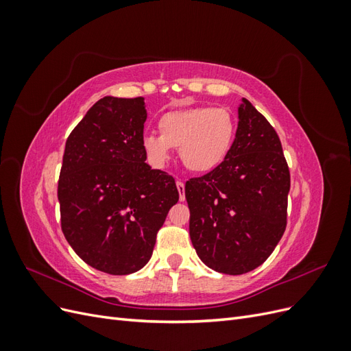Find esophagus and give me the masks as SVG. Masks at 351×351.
Masks as SVG:
<instances>
[{
  "mask_svg": "<svg viewBox=\"0 0 351 351\" xmlns=\"http://www.w3.org/2000/svg\"><path fill=\"white\" fill-rule=\"evenodd\" d=\"M176 186H177V190H178V193H180V200L183 202V200L186 199V195H184V183L182 182V180H177Z\"/></svg>",
  "mask_w": 351,
  "mask_h": 351,
  "instance_id": "34e87169",
  "label": "esophagus"
}]
</instances>
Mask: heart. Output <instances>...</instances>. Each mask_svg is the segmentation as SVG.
I'll use <instances>...</instances> for the list:
<instances>
[{
	"label": "heart",
	"mask_w": 351,
	"mask_h": 351,
	"mask_svg": "<svg viewBox=\"0 0 351 351\" xmlns=\"http://www.w3.org/2000/svg\"><path fill=\"white\" fill-rule=\"evenodd\" d=\"M158 133H146L142 139L149 161L162 167L178 147L184 167L195 173H206L218 167L234 141L236 121L227 108L187 107L165 112L158 121Z\"/></svg>",
	"instance_id": "obj_1"
}]
</instances>
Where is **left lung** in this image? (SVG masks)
Masks as SVG:
<instances>
[{
	"mask_svg": "<svg viewBox=\"0 0 351 351\" xmlns=\"http://www.w3.org/2000/svg\"><path fill=\"white\" fill-rule=\"evenodd\" d=\"M239 107L236 139L208 174L190 178L189 232L206 267L241 275L269 258L287 226L290 171L280 137L247 99Z\"/></svg>",
	"mask_w": 351,
	"mask_h": 351,
	"instance_id": "8db88e82",
	"label": "left lung"
}]
</instances>
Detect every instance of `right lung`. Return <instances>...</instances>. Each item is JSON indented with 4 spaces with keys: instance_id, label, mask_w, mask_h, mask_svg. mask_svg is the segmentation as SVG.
I'll return each mask as SVG.
<instances>
[{
    "instance_id": "obj_1",
    "label": "right lung",
    "mask_w": 351,
    "mask_h": 351,
    "mask_svg": "<svg viewBox=\"0 0 351 351\" xmlns=\"http://www.w3.org/2000/svg\"><path fill=\"white\" fill-rule=\"evenodd\" d=\"M145 99L104 97L67 137L58 180L61 230L89 267L127 275L149 262L174 178L147 165Z\"/></svg>"
}]
</instances>
